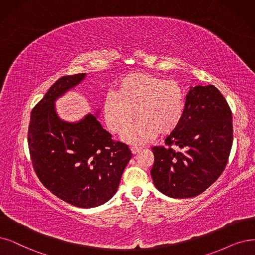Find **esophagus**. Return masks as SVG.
Returning <instances> with one entry per match:
<instances>
[{
    "label": "esophagus",
    "mask_w": 255,
    "mask_h": 255,
    "mask_svg": "<svg viewBox=\"0 0 255 255\" xmlns=\"http://www.w3.org/2000/svg\"><path fill=\"white\" fill-rule=\"evenodd\" d=\"M130 150H131V152H133L134 155H136V154H138L139 151L142 150V148H141V147H136V146H131V147H130Z\"/></svg>",
    "instance_id": "obj_1"
}]
</instances>
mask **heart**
Returning <instances> with one entry per match:
<instances>
[{
  "mask_svg": "<svg viewBox=\"0 0 255 255\" xmlns=\"http://www.w3.org/2000/svg\"><path fill=\"white\" fill-rule=\"evenodd\" d=\"M184 111L185 95L178 81L147 72L125 75L118 83L117 94L109 93L104 101V117L113 133L121 134L135 116L139 117L122 135L131 144H144L158 133H174Z\"/></svg>",
  "mask_w": 255,
  "mask_h": 255,
  "instance_id": "obj_1",
  "label": "heart"
}]
</instances>
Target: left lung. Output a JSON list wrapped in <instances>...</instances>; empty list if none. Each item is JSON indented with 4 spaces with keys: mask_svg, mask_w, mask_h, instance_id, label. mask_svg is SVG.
<instances>
[{
    "mask_svg": "<svg viewBox=\"0 0 255 255\" xmlns=\"http://www.w3.org/2000/svg\"><path fill=\"white\" fill-rule=\"evenodd\" d=\"M233 140L232 114L226 99L212 85L189 87L179 128L154 146L150 170L154 184L175 199L196 197L215 183L225 168ZM177 145L182 148L176 152Z\"/></svg>",
    "mask_w": 255,
    "mask_h": 255,
    "instance_id": "obj_1",
    "label": "left lung"
}]
</instances>
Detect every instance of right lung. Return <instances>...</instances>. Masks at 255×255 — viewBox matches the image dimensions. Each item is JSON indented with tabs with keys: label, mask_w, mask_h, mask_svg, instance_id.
Listing matches in <instances>:
<instances>
[{
	"label": "right lung",
	"mask_w": 255,
	"mask_h": 255,
	"mask_svg": "<svg viewBox=\"0 0 255 255\" xmlns=\"http://www.w3.org/2000/svg\"><path fill=\"white\" fill-rule=\"evenodd\" d=\"M86 75L63 76L50 87L31 112L28 145L35 174L48 190L71 205L92 208L115 195L131 152L112 140L98 116L89 113L68 122L57 115L56 99Z\"/></svg>",
	"instance_id": "add662e5"
}]
</instances>
